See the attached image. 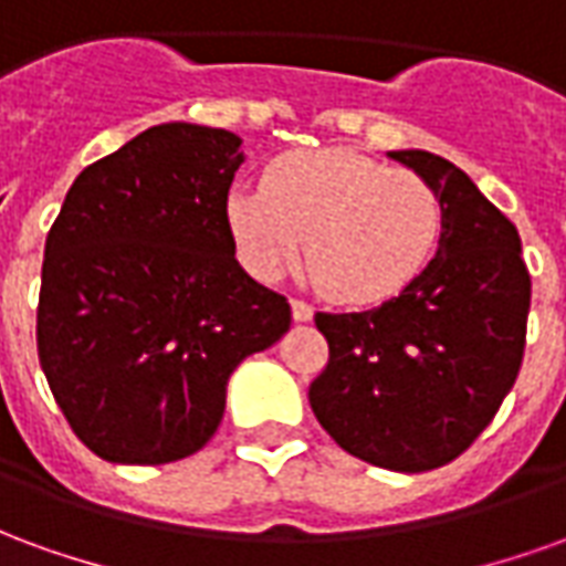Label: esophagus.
<instances>
[{"instance_id":"esophagus-1","label":"esophagus","mask_w":566,"mask_h":566,"mask_svg":"<svg viewBox=\"0 0 566 566\" xmlns=\"http://www.w3.org/2000/svg\"><path fill=\"white\" fill-rule=\"evenodd\" d=\"M291 315H294V321H312L315 308L303 303V300H291Z\"/></svg>"}]
</instances>
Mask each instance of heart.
<instances>
[{
    "instance_id": "heart-1",
    "label": "heart",
    "mask_w": 566,
    "mask_h": 566,
    "mask_svg": "<svg viewBox=\"0 0 566 566\" xmlns=\"http://www.w3.org/2000/svg\"><path fill=\"white\" fill-rule=\"evenodd\" d=\"M235 254L275 282L303 254L321 294L369 306L400 294L424 270L442 230L433 187L345 148L291 150L266 166L263 187H235L223 206Z\"/></svg>"
}]
</instances>
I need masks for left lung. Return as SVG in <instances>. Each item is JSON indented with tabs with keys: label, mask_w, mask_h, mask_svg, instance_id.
<instances>
[{
	"label": "left lung",
	"mask_w": 566,
	"mask_h": 566,
	"mask_svg": "<svg viewBox=\"0 0 566 566\" xmlns=\"http://www.w3.org/2000/svg\"><path fill=\"white\" fill-rule=\"evenodd\" d=\"M437 190L433 260L367 312H318L331 345L308 403L336 446L397 473H424L470 449L524 355L531 275L518 230L473 178L430 150H388Z\"/></svg>",
	"instance_id": "8db88e82"
}]
</instances>
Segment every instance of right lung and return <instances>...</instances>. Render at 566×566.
Returning a JSON list of instances; mask_svg holds the SVG:
<instances>
[{"label": "right lung", "instance_id": "add662e5", "mask_svg": "<svg viewBox=\"0 0 566 566\" xmlns=\"http://www.w3.org/2000/svg\"><path fill=\"white\" fill-rule=\"evenodd\" d=\"M230 129L160 124L87 166L44 242L39 364L103 461L169 463L221 424L227 381L282 339L291 306L248 275L223 206Z\"/></svg>", "mask_w": 566, "mask_h": 566}]
</instances>
